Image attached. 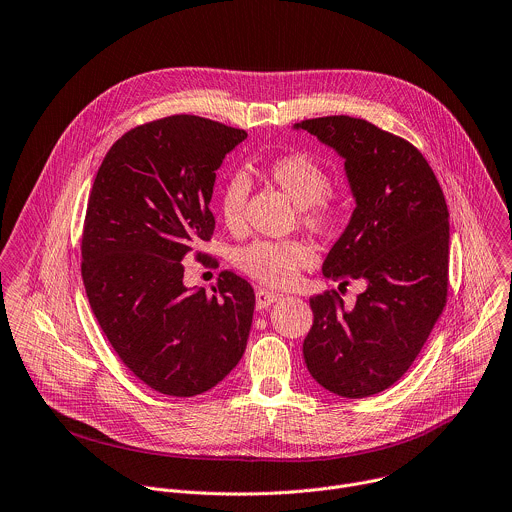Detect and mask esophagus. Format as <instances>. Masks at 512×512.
Wrapping results in <instances>:
<instances>
[{
	"mask_svg": "<svg viewBox=\"0 0 512 512\" xmlns=\"http://www.w3.org/2000/svg\"><path fill=\"white\" fill-rule=\"evenodd\" d=\"M279 297H281L279 293H273V291H267V289H257V293H255L257 309H265V307L273 305Z\"/></svg>",
	"mask_w": 512,
	"mask_h": 512,
	"instance_id": "34e87169",
	"label": "esophagus"
}]
</instances>
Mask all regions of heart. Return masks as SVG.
I'll list each match as a JSON object with an SVG mask.
<instances>
[{"instance_id":"obj_1","label":"heart","mask_w":512,"mask_h":512,"mask_svg":"<svg viewBox=\"0 0 512 512\" xmlns=\"http://www.w3.org/2000/svg\"><path fill=\"white\" fill-rule=\"evenodd\" d=\"M263 177L275 185L295 207H299L301 225L315 233L327 235L337 227L339 205L329 189L327 170L305 152H291L265 164ZM249 183L243 177H231L219 193V215L229 231H241L245 225V205ZM235 265L253 279L269 287H287L297 273L313 263V251L301 241H265L257 239L241 247Z\"/></svg>"}]
</instances>
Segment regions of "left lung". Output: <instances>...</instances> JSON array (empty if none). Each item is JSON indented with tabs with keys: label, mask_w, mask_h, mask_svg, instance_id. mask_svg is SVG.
I'll return each mask as SVG.
<instances>
[{
	"label": "left lung",
	"mask_w": 512,
	"mask_h": 512,
	"mask_svg": "<svg viewBox=\"0 0 512 512\" xmlns=\"http://www.w3.org/2000/svg\"><path fill=\"white\" fill-rule=\"evenodd\" d=\"M344 158L356 209L323 261V277L364 279L352 309L335 291L309 299L303 358L335 396L368 398L412 366L448 293V207L422 152L368 120L325 116L293 124Z\"/></svg>",
	"instance_id": "8db88e82"
}]
</instances>
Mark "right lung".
<instances>
[{
    "label": "right lung",
    "instance_id": "1",
    "mask_svg": "<svg viewBox=\"0 0 512 512\" xmlns=\"http://www.w3.org/2000/svg\"><path fill=\"white\" fill-rule=\"evenodd\" d=\"M245 130L177 114L128 130L104 156L88 199L82 279L124 366L152 390L191 398L245 354L253 287L223 271L215 295L183 283V259L215 231L217 168Z\"/></svg>",
    "mask_w": 512,
    "mask_h": 512
}]
</instances>
